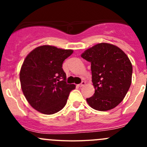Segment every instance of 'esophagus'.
<instances>
[{
	"instance_id": "34e87169",
	"label": "esophagus",
	"mask_w": 147,
	"mask_h": 147,
	"mask_svg": "<svg viewBox=\"0 0 147 147\" xmlns=\"http://www.w3.org/2000/svg\"><path fill=\"white\" fill-rule=\"evenodd\" d=\"M84 84H85V82H84V81H82V82L80 83V84H78V86H79V87H83V86L84 85Z\"/></svg>"
}]
</instances>
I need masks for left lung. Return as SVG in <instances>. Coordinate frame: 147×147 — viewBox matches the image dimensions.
<instances>
[{"instance_id": "obj_1", "label": "left lung", "mask_w": 147, "mask_h": 147, "mask_svg": "<svg viewBox=\"0 0 147 147\" xmlns=\"http://www.w3.org/2000/svg\"><path fill=\"white\" fill-rule=\"evenodd\" d=\"M81 57L91 63L92 81L95 92L87 98L93 109L107 111L117 106L131 83L132 65L127 55L117 46L99 43L84 52Z\"/></svg>"}]
</instances>
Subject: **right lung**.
<instances>
[{
    "mask_svg": "<svg viewBox=\"0 0 147 147\" xmlns=\"http://www.w3.org/2000/svg\"><path fill=\"white\" fill-rule=\"evenodd\" d=\"M73 53L54 46L36 47L28 55L20 72L21 89L30 105L38 112L53 115L66 105L75 88L66 82L63 63Z\"/></svg>",
    "mask_w": 147,
    "mask_h": 147,
    "instance_id": "obj_1",
    "label": "right lung"
}]
</instances>
